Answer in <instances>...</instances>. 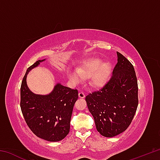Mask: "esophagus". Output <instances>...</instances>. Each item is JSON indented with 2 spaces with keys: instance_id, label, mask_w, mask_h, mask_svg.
I'll return each instance as SVG.
<instances>
[{
  "instance_id": "obj_1",
  "label": "esophagus",
  "mask_w": 160,
  "mask_h": 160,
  "mask_svg": "<svg viewBox=\"0 0 160 160\" xmlns=\"http://www.w3.org/2000/svg\"><path fill=\"white\" fill-rule=\"evenodd\" d=\"M78 96H79L80 98H85V94L82 92H80L79 94H78Z\"/></svg>"
}]
</instances>
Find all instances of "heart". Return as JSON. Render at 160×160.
I'll return each mask as SVG.
<instances>
[{"mask_svg": "<svg viewBox=\"0 0 160 160\" xmlns=\"http://www.w3.org/2000/svg\"><path fill=\"white\" fill-rule=\"evenodd\" d=\"M78 73L75 72H68V78L73 83H78L81 78L90 76L91 78L90 84L95 88H101L109 78L111 73V65L106 62L103 63L102 61L98 58L92 59L87 62L82 67L77 70Z\"/></svg>", "mask_w": 160, "mask_h": 160, "instance_id": "obj_1", "label": "heart"}]
</instances>
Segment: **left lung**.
Masks as SVG:
<instances>
[{
    "label": "left lung",
    "instance_id": "obj_1",
    "mask_svg": "<svg viewBox=\"0 0 160 160\" xmlns=\"http://www.w3.org/2000/svg\"><path fill=\"white\" fill-rule=\"evenodd\" d=\"M116 53L118 63L110 80L99 90L85 97L97 131L107 138L114 137L128 128L138 105L133 66L122 54Z\"/></svg>",
    "mask_w": 160,
    "mask_h": 160
}]
</instances>
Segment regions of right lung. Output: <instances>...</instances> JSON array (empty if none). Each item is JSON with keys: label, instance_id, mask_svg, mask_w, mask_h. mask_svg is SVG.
I'll return each instance as SVG.
<instances>
[{"label": "right lung", "instance_id": "obj_1", "mask_svg": "<svg viewBox=\"0 0 160 160\" xmlns=\"http://www.w3.org/2000/svg\"><path fill=\"white\" fill-rule=\"evenodd\" d=\"M44 61L45 59L37 61L27 70L20 88V108L27 124L37 137L57 142L70 131V118L78 91L58 83L47 95L32 92L27 85V75Z\"/></svg>", "mask_w": 160, "mask_h": 160}]
</instances>
